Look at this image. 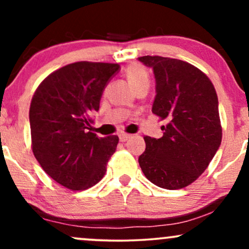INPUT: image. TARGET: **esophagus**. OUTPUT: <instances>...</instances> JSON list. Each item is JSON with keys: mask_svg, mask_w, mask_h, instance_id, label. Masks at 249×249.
<instances>
[{"mask_svg": "<svg viewBox=\"0 0 249 249\" xmlns=\"http://www.w3.org/2000/svg\"><path fill=\"white\" fill-rule=\"evenodd\" d=\"M131 138V134H126V133H121L119 134V141L121 142H126L127 139H130Z\"/></svg>", "mask_w": 249, "mask_h": 249, "instance_id": "obj_1", "label": "esophagus"}]
</instances>
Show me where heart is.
Listing matches in <instances>:
<instances>
[{
  "label": "heart",
  "mask_w": 249,
  "mask_h": 249,
  "mask_svg": "<svg viewBox=\"0 0 249 249\" xmlns=\"http://www.w3.org/2000/svg\"><path fill=\"white\" fill-rule=\"evenodd\" d=\"M126 76L128 82L131 83V85L134 89L144 84V83H148V75L146 70L139 64H133L128 67L126 70Z\"/></svg>",
  "instance_id": "heart-1"
}]
</instances>
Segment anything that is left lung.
Returning <instances> with one entry per match:
<instances>
[{"label":"left lung","instance_id":"1","mask_svg":"<svg viewBox=\"0 0 249 249\" xmlns=\"http://www.w3.org/2000/svg\"><path fill=\"white\" fill-rule=\"evenodd\" d=\"M138 61L153 70L154 115L165 119L161 138L144 137L142 173L157 186L179 190L196 181L221 144L219 102L212 82L190 63L161 56Z\"/></svg>","mask_w":249,"mask_h":249}]
</instances>
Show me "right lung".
I'll list each match as a JSON object with an SVG mask.
<instances>
[{"label": "right lung", "instance_id": "1", "mask_svg": "<svg viewBox=\"0 0 249 249\" xmlns=\"http://www.w3.org/2000/svg\"><path fill=\"white\" fill-rule=\"evenodd\" d=\"M121 67L76 62L50 73L31 99V146L48 176L72 191L92 187L104 177L118 137L91 132L105 87Z\"/></svg>", "mask_w": 249, "mask_h": 249}]
</instances>
